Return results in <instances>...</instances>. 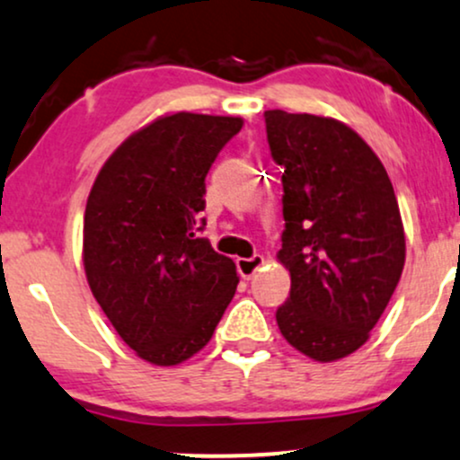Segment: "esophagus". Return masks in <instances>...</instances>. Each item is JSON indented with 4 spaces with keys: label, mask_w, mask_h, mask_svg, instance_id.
I'll return each mask as SVG.
<instances>
[{
    "label": "esophagus",
    "mask_w": 460,
    "mask_h": 460,
    "mask_svg": "<svg viewBox=\"0 0 460 460\" xmlns=\"http://www.w3.org/2000/svg\"><path fill=\"white\" fill-rule=\"evenodd\" d=\"M262 264H264V256H261V253H253L252 258H239V261H236V267H239L241 278H245V279L253 278V275L261 271Z\"/></svg>",
    "instance_id": "obj_1"
}]
</instances>
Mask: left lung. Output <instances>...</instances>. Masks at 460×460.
<instances>
[{"instance_id":"1","label":"left lung","mask_w":460,"mask_h":460,"mask_svg":"<svg viewBox=\"0 0 460 460\" xmlns=\"http://www.w3.org/2000/svg\"><path fill=\"white\" fill-rule=\"evenodd\" d=\"M284 167L282 250L290 296L278 327L314 361L355 353L390 304L404 267V228L379 156L353 128L314 113L264 111Z\"/></svg>"}]
</instances>
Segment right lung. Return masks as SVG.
Instances as JSON below:
<instances>
[{
	"label": "right lung",
	"mask_w": 460,
	"mask_h": 460,
	"mask_svg": "<svg viewBox=\"0 0 460 460\" xmlns=\"http://www.w3.org/2000/svg\"><path fill=\"white\" fill-rule=\"evenodd\" d=\"M241 127L234 116L156 118L113 150L90 189V290L118 336L155 366L207 347L234 296L236 264L199 239L198 215L207 207L204 178Z\"/></svg>",
	"instance_id": "obj_1"
}]
</instances>
